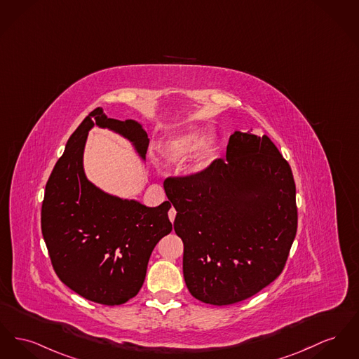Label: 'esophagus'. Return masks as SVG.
Returning a JSON list of instances; mask_svg holds the SVG:
<instances>
[{"instance_id":"1","label":"esophagus","mask_w":359,"mask_h":359,"mask_svg":"<svg viewBox=\"0 0 359 359\" xmlns=\"http://www.w3.org/2000/svg\"><path fill=\"white\" fill-rule=\"evenodd\" d=\"M168 217L169 219H170V222H173V221H175V217H176V210H175L173 208L169 210Z\"/></svg>"}]
</instances>
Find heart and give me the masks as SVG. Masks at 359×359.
<instances>
[{"label":"heart","instance_id":"obj_1","mask_svg":"<svg viewBox=\"0 0 359 359\" xmlns=\"http://www.w3.org/2000/svg\"><path fill=\"white\" fill-rule=\"evenodd\" d=\"M198 148L200 150L191 163L190 170L199 175L210 167L218 151V137L214 134L208 137V131L202 127H194L170 137L161 148V157L167 164H177L189 158Z\"/></svg>","mask_w":359,"mask_h":359}]
</instances>
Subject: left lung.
Returning a JSON list of instances; mask_svg holds the SVG:
<instances>
[{
	"label": "left lung",
	"mask_w": 359,
	"mask_h": 359,
	"mask_svg": "<svg viewBox=\"0 0 359 359\" xmlns=\"http://www.w3.org/2000/svg\"><path fill=\"white\" fill-rule=\"evenodd\" d=\"M177 211L183 275L191 294L211 305L247 299L282 273L297 233L295 184L273 141L234 131L226 160L164 184Z\"/></svg>",
	"instance_id": "obj_1"
}]
</instances>
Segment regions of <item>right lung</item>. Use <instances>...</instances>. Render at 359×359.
Here are the masks:
<instances>
[{"mask_svg":"<svg viewBox=\"0 0 359 359\" xmlns=\"http://www.w3.org/2000/svg\"><path fill=\"white\" fill-rule=\"evenodd\" d=\"M97 126L127 140L145 161L149 138L137 121L107 118L93 109L66 142L46 184L42 233L58 278L77 294L103 305H121L144 285L151 251L172 231L170 203L148 208L95 186L85 175L84 149Z\"/></svg>","mask_w":359,"mask_h":359,"instance_id":"right-lung-1","label":"right lung"}]
</instances>
